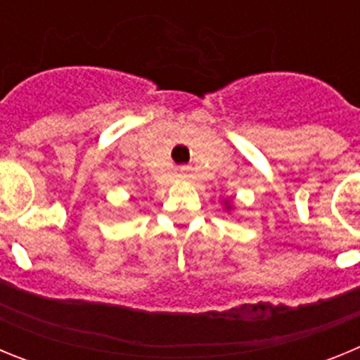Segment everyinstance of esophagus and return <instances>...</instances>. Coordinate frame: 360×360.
<instances>
[{"label":"esophagus","instance_id":"esophagus-1","mask_svg":"<svg viewBox=\"0 0 360 360\" xmlns=\"http://www.w3.org/2000/svg\"><path fill=\"white\" fill-rule=\"evenodd\" d=\"M180 174H182L184 178H189L191 173H189V167H180Z\"/></svg>","mask_w":360,"mask_h":360}]
</instances>
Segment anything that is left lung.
Masks as SVG:
<instances>
[{"instance_id":"left-lung-1","label":"left lung","mask_w":360,"mask_h":360,"mask_svg":"<svg viewBox=\"0 0 360 360\" xmlns=\"http://www.w3.org/2000/svg\"><path fill=\"white\" fill-rule=\"evenodd\" d=\"M221 203H224V209H225V212H227V214L234 212V200L225 198V200H221Z\"/></svg>"}]
</instances>
